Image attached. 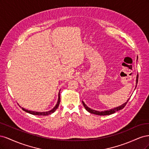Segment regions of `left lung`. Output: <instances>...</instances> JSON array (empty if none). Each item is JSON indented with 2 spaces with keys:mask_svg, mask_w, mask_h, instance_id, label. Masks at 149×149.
I'll list each match as a JSON object with an SVG mask.
<instances>
[{
  "mask_svg": "<svg viewBox=\"0 0 149 149\" xmlns=\"http://www.w3.org/2000/svg\"><path fill=\"white\" fill-rule=\"evenodd\" d=\"M137 83H138V74H137V79H136V86H137ZM129 100H127V101L125 102L124 104H123V105L122 106H120L118 107H116V108H114V109H111V110H109V111H95V110H93L92 109H90L89 107H88L85 104L84 102L83 101H82L83 102V104L84 107V108L86 109V110L88 111L89 112H90V113L91 114H96V115H100V116H106V115H110V114H112L114 113V112L118 111L120 109H123V108L125 106V105L127 104V103L128 102Z\"/></svg>",
  "mask_w": 149,
  "mask_h": 149,
  "instance_id": "obj_1",
  "label": "left lung"
}]
</instances>
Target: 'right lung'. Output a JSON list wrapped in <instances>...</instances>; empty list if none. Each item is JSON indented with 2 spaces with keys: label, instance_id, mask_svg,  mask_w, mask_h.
Returning <instances> with one entry per match:
<instances>
[{
  "label": "right lung",
  "instance_id": "obj_1",
  "mask_svg": "<svg viewBox=\"0 0 149 149\" xmlns=\"http://www.w3.org/2000/svg\"><path fill=\"white\" fill-rule=\"evenodd\" d=\"M60 92H59V94H58V100L57 104H56V106H55V107H54L53 109H52V110H50L49 111L40 112H35V111H31L26 110V109H24V108H23V107H22V110H24V111H25V112H28V113H29V114H33V115H37V116H48V115L51 114L53 113V112L56 110V109L58 107V106H59L60 102Z\"/></svg>",
  "mask_w": 149,
  "mask_h": 149
}]
</instances>
